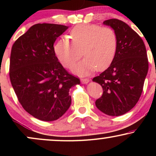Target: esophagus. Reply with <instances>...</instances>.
I'll use <instances>...</instances> for the list:
<instances>
[{
  "label": "esophagus",
  "instance_id": "obj_1",
  "mask_svg": "<svg viewBox=\"0 0 156 156\" xmlns=\"http://www.w3.org/2000/svg\"><path fill=\"white\" fill-rule=\"evenodd\" d=\"M80 82L83 84H87L89 82V78H81V79H80Z\"/></svg>",
  "mask_w": 156,
  "mask_h": 156
}]
</instances>
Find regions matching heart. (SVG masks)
Here are the masks:
<instances>
[{"instance_id":"b5f03b06","label":"heart","mask_w":156,"mask_h":156,"mask_svg":"<svg viewBox=\"0 0 156 156\" xmlns=\"http://www.w3.org/2000/svg\"><path fill=\"white\" fill-rule=\"evenodd\" d=\"M72 42L62 38L54 45V52L64 67L69 68L80 57L84 58L73 67V72L87 75L95 70H103L112 64L117 49V37L110 27L94 24L79 25L69 33Z\"/></svg>"}]
</instances>
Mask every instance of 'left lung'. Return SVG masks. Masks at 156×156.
Returning a JSON list of instances; mask_svg holds the SVG:
<instances>
[{
	"instance_id": "left-lung-1",
	"label": "left lung",
	"mask_w": 156,
	"mask_h": 156,
	"mask_svg": "<svg viewBox=\"0 0 156 156\" xmlns=\"http://www.w3.org/2000/svg\"><path fill=\"white\" fill-rule=\"evenodd\" d=\"M116 32L117 49L107 69L92 80L103 88V95L95 101L97 108L109 116H120L136 104L148 72L144 42L128 24L117 19L103 22Z\"/></svg>"
}]
</instances>
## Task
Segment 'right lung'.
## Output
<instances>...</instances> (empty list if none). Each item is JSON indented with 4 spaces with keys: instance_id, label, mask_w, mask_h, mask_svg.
Returning <instances> with one entry per match:
<instances>
[{
    "instance_id": "obj_1",
    "label": "right lung",
    "mask_w": 156,
    "mask_h": 156,
    "mask_svg": "<svg viewBox=\"0 0 156 156\" xmlns=\"http://www.w3.org/2000/svg\"><path fill=\"white\" fill-rule=\"evenodd\" d=\"M68 26L34 25L12 48L9 77L27 112L42 121L60 118L71 105L69 89L80 80L69 74L55 56L53 44Z\"/></svg>"
}]
</instances>
